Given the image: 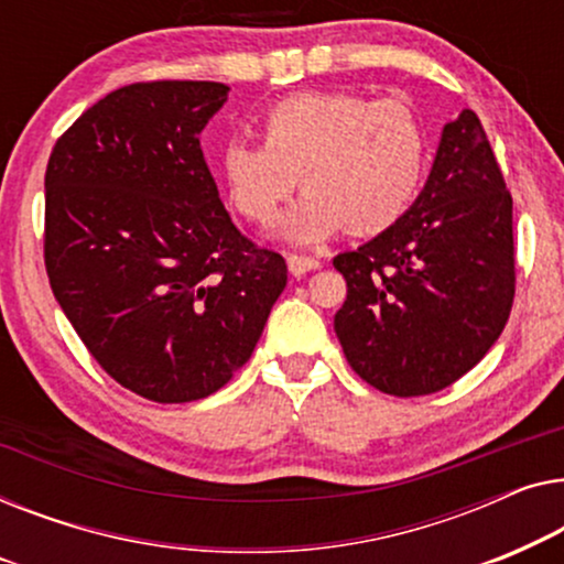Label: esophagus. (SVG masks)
I'll list each match as a JSON object with an SVG mask.
<instances>
[{
    "instance_id": "esophagus-1",
    "label": "esophagus",
    "mask_w": 564,
    "mask_h": 564,
    "mask_svg": "<svg viewBox=\"0 0 564 564\" xmlns=\"http://www.w3.org/2000/svg\"><path fill=\"white\" fill-rule=\"evenodd\" d=\"M322 263L316 258H308V256H289V271L291 275H306L308 271H316Z\"/></svg>"
}]
</instances>
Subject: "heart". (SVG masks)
Returning <instances> with one entry per match:
<instances>
[{"instance_id":"heart-1","label":"heart","mask_w":564,"mask_h":564,"mask_svg":"<svg viewBox=\"0 0 564 564\" xmlns=\"http://www.w3.org/2000/svg\"><path fill=\"white\" fill-rule=\"evenodd\" d=\"M259 142L221 145L219 171L245 219H273L296 192L306 196L281 221L289 240L312 245L347 227L376 235L414 204L430 165V134L401 99L304 91L258 117Z\"/></svg>"}]
</instances>
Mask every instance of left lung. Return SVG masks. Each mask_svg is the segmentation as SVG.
<instances>
[{
    "label": "left lung",
    "mask_w": 564,
    "mask_h": 564,
    "mask_svg": "<svg viewBox=\"0 0 564 564\" xmlns=\"http://www.w3.org/2000/svg\"><path fill=\"white\" fill-rule=\"evenodd\" d=\"M345 358L388 395H426L482 360L517 291L513 202L478 115L447 122L424 192L362 248L332 260Z\"/></svg>",
    "instance_id": "1"
}]
</instances>
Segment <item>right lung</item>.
I'll list each match as a JSON object with an SVG mask.
<instances>
[{"instance_id":"1","label":"right lung","mask_w":564,"mask_h":564,"mask_svg":"<svg viewBox=\"0 0 564 564\" xmlns=\"http://www.w3.org/2000/svg\"><path fill=\"white\" fill-rule=\"evenodd\" d=\"M217 82H140L86 109L45 169V271L91 358L155 403L199 401L250 360L289 281L219 199L199 134Z\"/></svg>"}]
</instances>
